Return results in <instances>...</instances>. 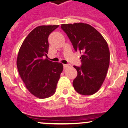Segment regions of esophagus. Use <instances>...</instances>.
<instances>
[{
	"label": "esophagus",
	"mask_w": 128,
	"mask_h": 128,
	"mask_svg": "<svg viewBox=\"0 0 128 128\" xmlns=\"http://www.w3.org/2000/svg\"><path fill=\"white\" fill-rule=\"evenodd\" d=\"M69 64H64V68L65 69V68H67L68 66H69Z\"/></svg>",
	"instance_id": "34e87169"
}]
</instances>
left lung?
<instances>
[{
    "label": "left lung",
    "mask_w": 128,
    "mask_h": 128,
    "mask_svg": "<svg viewBox=\"0 0 128 128\" xmlns=\"http://www.w3.org/2000/svg\"><path fill=\"white\" fill-rule=\"evenodd\" d=\"M75 51L82 54L81 66H73L78 71L72 85L78 93L92 95L98 91L109 66L108 43L94 27L84 23L62 24Z\"/></svg>",
    "instance_id": "obj_1"
}]
</instances>
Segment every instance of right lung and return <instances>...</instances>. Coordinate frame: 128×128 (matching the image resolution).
<instances>
[{"label":"right lung","mask_w":128,"mask_h":128,"mask_svg":"<svg viewBox=\"0 0 128 128\" xmlns=\"http://www.w3.org/2000/svg\"><path fill=\"white\" fill-rule=\"evenodd\" d=\"M58 26H42L27 35L19 50L17 68L28 90L35 96L46 98L56 91L63 64L52 62L47 57L48 37Z\"/></svg>","instance_id":"obj_1"}]
</instances>
